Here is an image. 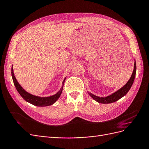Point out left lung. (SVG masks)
Instances as JSON below:
<instances>
[{
    "instance_id": "left-lung-1",
    "label": "left lung",
    "mask_w": 149,
    "mask_h": 149,
    "mask_svg": "<svg viewBox=\"0 0 149 149\" xmlns=\"http://www.w3.org/2000/svg\"><path fill=\"white\" fill-rule=\"evenodd\" d=\"M136 62L134 63V69H133V72L132 73V75L131 76L130 79H129V81L127 82L126 84L122 87L121 89H120L118 91H116L115 93H114L111 95H109V96L107 97H98L95 96V95L89 93V94L92 97L94 100L100 102V103L102 104H108V103H111V102H114L118 100H119L120 98L123 97L125 95L127 94V93L129 91L130 89L131 88V87L133 84V81H134V79L135 77V74H136Z\"/></svg>"
}]
</instances>
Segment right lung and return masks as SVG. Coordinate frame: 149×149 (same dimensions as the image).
Returning <instances> with one entry per match:
<instances>
[{
	"mask_svg": "<svg viewBox=\"0 0 149 149\" xmlns=\"http://www.w3.org/2000/svg\"><path fill=\"white\" fill-rule=\"evenodd\" d=\"M11 74H12V77L14 82V84L15 87H16L18 93H19V94L22 96V97L23 98L25 101L29 102V103H31L36 106H40V107L52 105L53 104H54L57 100H58V99L60 97L61 94H62L63 84L65 82V78L63 81L62 87H61L60 90L56 94H55V95H53L52 96L41 97L39 96H34V95L26 92L24 89H22V87L20 86L19 84L18 83L16 77H15L13 67H12V69H11Z\"/></svg>",
	"mask_w": 149,
	"mask_h": 149,
	"instance_id": "add662e5",
	"label": "right lung"
}]
</instances>
